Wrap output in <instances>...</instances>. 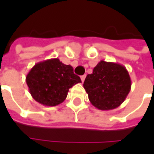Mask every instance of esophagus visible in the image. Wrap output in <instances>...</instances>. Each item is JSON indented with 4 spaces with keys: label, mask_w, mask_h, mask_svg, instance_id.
Segmentation results:
<instances>
[{
    "label": "esophagus",
    "mask_w": 154,
    "mask_h": 154,
    "mask_svg": "<svg viewBox=\"0 0 154 154\" xmlns=\"http://www.w3.org/2000/svg\"><path fill=\"white\" fill-rule=\"evenodd\" d=\"M85 78H86V75H82V76H81V80H82V82L85 81Z\"/></svg>",
    "instance_id": "obj_1"
}]
</instances>
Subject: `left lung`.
<instances>
[{"label":"left lung","mask_w":154,"mask_h":154,"mask_svg":"<svg viewBox=\"0 0 154 154\" xmlns=\"http://www.w3.org/2000/svg\"><path fill=\"white\" fill-rule=\"evenodd\" d=\"M83 87L92 106L110 110L125 101L131 89V79L125 66L101 60L87 75Z\"/></svg>","instance_id":"1"}]
</instances>
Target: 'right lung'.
Wrapping results in <instances>:
<instances>
[{
	"label": "right lung",
	"mask_w": 154,
	"mask_h": 154,
	"mask_svg": "<svg viewBox=\"0 0 154 154\" xmlns=\"http://www.w3.org/2000/svg\"><path fill=\"white\" fill-rule=\"evenodd\" d=\"M25 80L32 97L45 106H55L63 102L69 88L82 82L80 77L74 74L73 67L58 58L36 63Z\"/></svg>",
	"instance_id": "obj_1"
}]
</instances>
